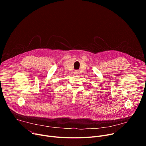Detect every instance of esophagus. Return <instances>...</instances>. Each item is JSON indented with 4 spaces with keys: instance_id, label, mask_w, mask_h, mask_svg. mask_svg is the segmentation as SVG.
<instances>
[{
    "instance_id": "esophagus-1",
    "label": "esophagus",
    "mask_w": 146,
    "mask_h": 146,
    "mask_svg": "<svg viewBox=\"0 0 146 146\" xmlns=\"http://www.w3.org/2000/svg\"><path fill=\"white\" fill-rule=\"evenodd\" d=\"M78 72L77 70H76V71H75V72H74V74H77L78 73Z\"/></svg>"
}]
</instances>
